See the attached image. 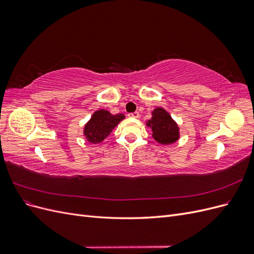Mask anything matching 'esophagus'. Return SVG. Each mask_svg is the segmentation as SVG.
<instances>
[{
	"mask_svg": "<svg viewBox=\"0 0 254 254\" xmlns=\"http://www.w3.org/2000/svg\"><path fill=\"white\" fill-rule=\"evenodd\" d=\"M129 118H133V119H139L140 118V113L139 112H132L128 114Z\"/></svg>",
	"mask_w": 254,
	"mask_h": 254,
	"instance_id": "1",
	"label": "esophagus"
}]
</instances>
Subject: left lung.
Listing matches in <instances>:
<instances>
[{
    "instance_id": "obj_1",
    "label": "left lung",
    "mask_w": 254,
    "mask_h": 254,
    "mask_svg": "<svg viewBox=\"0 0 254 254\" xmlns=\"http://www.w3.org/2000/svg\"><path fill=\"white\" fill-rule=\"evenodd\" d=\"M152 117L146 126L152 131V137L162 145H170L179 140V127L165 109L158 107L151 112Z\"/></svg>"
}]
</instances>
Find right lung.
<instances>
[{"mask_svg":"<svg viewBox=\"0 0 254 254\" xmlns=\"http://www.w3.org/2000/svg\"><path fill=\"white\" fill-rule=\"evenodd\" d=\"M124 119L125 115L123 113L113 115L105 109L97 110L92 114L90 121L84 125L83 134L86 135L89 143H101Z\"/></svg>","mask_w":254,"mask_h":254,"instance_id":"1","label":"right lung"}]
</instances>
